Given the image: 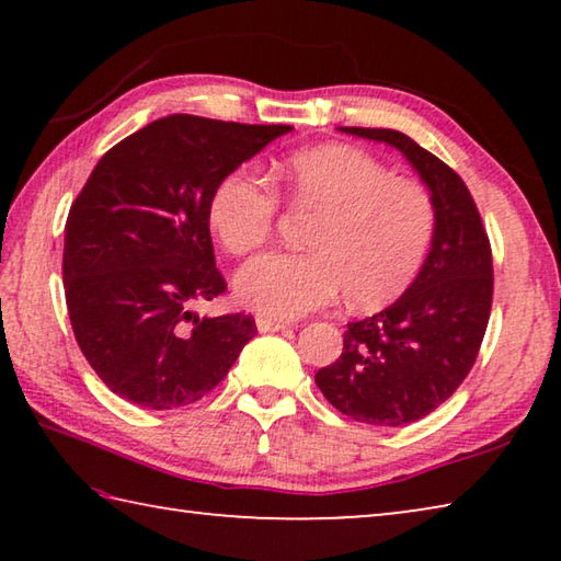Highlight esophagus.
Returning <instances> with one entry per match:
<instances>
[{
    "label": "esophagus",
    "instance_id": "1",
    "mask_svg": "<svg viewBox=\"0 0 561 561\" xmlns=\"http://www.w3.org/2000/svg\"><path fill=\"white\" fill-rule=\"evenodd\" d=\"M284 329H289L287 321L264 319V317H260V319H257V331H262V334H274V331H284Z\"/></svg>",
    "mask_w": 561,
    "mask_h": 561
}]
</instances>
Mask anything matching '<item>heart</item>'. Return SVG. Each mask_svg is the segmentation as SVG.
I'll return each instance as SVG.
<instances>
[{
  "instance_id": "1",
  "label": "heart",
  "mask_w": 561,
  "mask_h": 561,
  "mask_svg": "<svg viewBox=\"0 0 561 561\" xmlns=\"http://www.w3.org/2000/svg\"><path fill=\"white\" fill-rule=\"evenodd\" d=\"M279 183L291 203L319 210L304 254L272 252L237 274V297L274 319H297L346 289L354 307H381L421 272L435 234L428 190L396 178L381 160L354 146H317L282 163ZM279 197L250 170L215 185L207 220L234 257L270 240Z\"/></svg>"
}]
</instances>
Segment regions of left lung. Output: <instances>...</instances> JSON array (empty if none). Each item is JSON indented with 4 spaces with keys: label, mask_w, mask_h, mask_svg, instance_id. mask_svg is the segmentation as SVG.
I'll return each instance as SVG.
<instances>
[{
    "label": "left lung",
    "mask_w": 561,
    "mask_h": 561,
    "mask_svg": "<svg viewBox=\"0 0 561 561\" xmlns=\"http://www.w3.org/2000/svg\"><path fill=\"white\" fill-rule=\"evenodd\" d=\"M339 130L401 150L435 205L431 252L411 287L378 314L351 321L341 356L317 374L336 411L398 428L448 401L470 374L492 307V250L468 185L440 158L401 130Z\"/></svg>",
    "instance_id": "left-lung-1"
}]
</instances>
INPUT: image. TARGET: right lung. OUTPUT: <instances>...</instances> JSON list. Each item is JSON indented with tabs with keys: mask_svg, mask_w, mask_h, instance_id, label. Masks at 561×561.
Returning <instances> with one entry per match:
<instances>
[{
	"mask_svg": "<svg viewBox=\"0 0 561 561\" xmlns=\"http://www.w3.org/2000/svg\"><path fill=\"white\" fill-rule=\"evenodd\" d=\"M289 130L175 113L93 168L66 220L64 291L83 356L116 396L153 411L201 401L257 334L247 314L193 311L227 289L207 203Z\"/></svg>",
	"mask_w": 561,
	"mask_h": 561,
	"instance_id": "right-lung-1",
	"label": "right lung"
}]
</instances>
